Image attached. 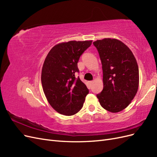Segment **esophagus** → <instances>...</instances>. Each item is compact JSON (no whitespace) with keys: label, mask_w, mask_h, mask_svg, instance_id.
<instances>
[{"label":"esophagus","mask_w":157,"mask_h":157,"mask_svg":"<svg viewBox=\"0 0 157 157\" xmlns=\"http://www.w3.org/2000/svg\"><path fill=\"white\" fill-rule=\"evenodd\" d=\"M94 83V80H92V81H90V84H92Z\"/></svg>","instance_id":"34e87169"}]
</instances>
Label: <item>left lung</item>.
<instances>
[{"mask_svg":"<svg viewBox=\"0 0 157 157\" xmlns=\"http://www.w3.org/2000/svg\"><path fill=\"white\" fill-rule=\"evenodd\" d=\"M101 61L103 88L97 94L103 108L117 113L126 108L139 86V69L130 48L119 40L104 39L93 42Z\"/></svg>","mask_w":157,"mask_h":157,"instance_id":"1","label":"left lung"}]
</instances>
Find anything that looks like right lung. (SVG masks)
<instances>
[{
    "mask_svg": "<svg viewBox=\"0 0 157 157\" xmlns=\"http://www.w3.org/2000/svg\"><path fill=\"white\" fill-rule=\"evenodd\" d=\"M92 40L69 41L56 44L48 52L42 66L41 82L50 105L57 112L73 115L83 106L89 90L80 78L77 63Z\"/></svg>",
    "mask_w": 157,
    "mask_h": 157,
    "instance_id": "obj_1",
    "label": "right lung"
}]
</instances>
